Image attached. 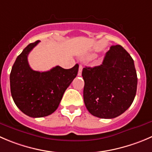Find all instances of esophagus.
Returning a JSON list of instances; mask_svg holds the SVG:
<instances>
[{
  "label": "esophagus",
  "instance_id": "34e87169",
  "mask_svg": "<svg viewBox=\"0 0 152 152\" xmlns=\"http://www.w3.org/2000/svg\"><path fill=\"white\" fill-rule=\"evenodd\" d=\"M82 68H83V67H82V64H80L79 65V72H78V76H82Z\"/></svg>",
  "mask_w": 152,
  "mask_h": 152
}]
</instances>
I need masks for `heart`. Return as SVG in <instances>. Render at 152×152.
<instances>
[{
	"mask_svg": "<svg viewBox=\"0 0 152 152\" xmlns=\"http://www.w3.org/2000/svg\"><path fill=\"white\" fill-rule=\"evenodd\" d=\"M90 58H92V56H91V57H90Z\"/></svg>",
	"mask_w": 152,
	"mask_h": 152,
	"instance_id": "heart-1",
	"label": "heart"
}]
</instances>
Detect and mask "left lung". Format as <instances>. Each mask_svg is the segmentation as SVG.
Wrapping results in <instances>:
<instances>
[{"label":"left lung","mask_w":152,"mask_h":152,"mask_svg":"<svg viewBox=\"0 0 152 152\" xmlns=\"http://www.w3.org/2000/svg\"><path fill=\"white\" fill-rule=\"evenodd\" d=\"M83 97L88 111L102 119L115 118L133 102L137 76L133 58L120 45L110 47L102 64L85 67Z\"/></svg>","instance_id":"8db88e82"}]
</instances>
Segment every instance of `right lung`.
<instances>
[{
	"mask_svg": "<svg viewBox=\"0 0 152 152\" xmlns=\"http://www.w3.org/2000/svg\"><path fill=\"white\" fill-rule=\"evenodd\" d=\"M40 42L29 44L17 57L10 73V90L16 106L33 118L50 115L58 108L63 94L77 76L79 64L70 69L56 66L45 72L29 65V52Z\"/></svg>",
	"mask_w": 152,
	"mask_h": 152,
	"instance_id": "1",
	"label": "right lung"
}]
</instances>
